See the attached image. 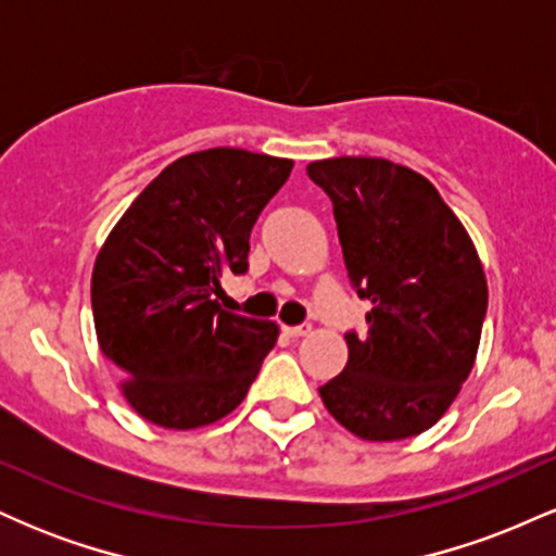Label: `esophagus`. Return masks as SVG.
Returning <instances> with one entry per match:
<instances>
[{"label":"esophagus","instance_id":"34e87169","mask_svg":"<svg viewBox=\"0 0 556 556\" xmlns=\"http://www.w3.org/2000/svg\"><path fill=\"white\" fill-rule=\"evenodd\" d=\"M287 337H308L311 334V324H300V327H285Z\"/></svg>","mask_w":556,"mask_h":556}]
</instances>
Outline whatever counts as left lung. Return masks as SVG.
Masks as SVG:
<instances>
[{"instance_id":"8db88e82","label":"left lung","mask_w":556,"mask_h":556,"mask_svg":"<svg viewBox=\"0 0 556 556\" xmlns=\"http://www.w3.org/2000/svg\"><path fill=\"white\" fill-rule=\"evenodd\" d=\"M305 172L334 203L348 277L371 300L368 334L344 337L348 366L318 394L366 442L429 431L476 366L489 287L473 240L410 167L334 156Z\"/></svg>"}]
</instances>
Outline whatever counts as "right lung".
Segmentation results:
<instances>
[{
	"mask_svg": "<svg viewBox=\"0 0 556 556\" xmlns=\"http://www.w3.org/2000/svg\"><path fill=\"white\" fill-rule=\"evenodd\" d=\"M292 159L242 149L185 154L127 206L91 277L101 353L127 405L149 424L190 431L245 400L277 321L216 303L225 274L248 269V238Z\"/></svg>",
	"mask_w": 556,
	"mask_h": 556,
	"instance_id": "obj_1",
	"label": "right lung"
}]
</instances>
